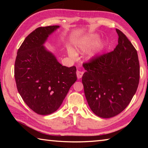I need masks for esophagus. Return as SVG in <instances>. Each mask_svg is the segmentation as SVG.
<instances>
[{
    "label": "esophagus",
    "instance_id": "1",
    "mask_svg": "<svg viewBox=\"0 0 148 148\" xmlns=\"http://www.w3.org/2000/svg\"><path fill=\"white\" fill-rule=\"evenodd\" d=\"M84 74V72L83 71H77L76 72V75H77V77L78 79L82 78V76Z\"/></svg>",
    "mask_w": 148,
    "mask_h": 148
}]
</instances>
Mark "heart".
I'll use <instances>...</instances> for the list:
<instances>
[{
    "label": "heart",
    "mask_w": 148,
    "mask_h": 148,
    "mask_svg": "<svg viewBox=\"0 0 148 148\" xmlns=\"http://www.w3.org/2000/svg\"><path fill=\"white\" fill-rule=\"evenodd\" d=\"M99 41V36L97 35H91L88 37L80 40L78 42H77L76 46L77 48L81 51H86L91 49ZM68 53L69 56L72 57H76L77 54L74 49L71 47L68 49Z\"/></svg>",
    "instance_id": "b5f03b06"
}]
</instances>
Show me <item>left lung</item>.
<instances>
[{
  "instance_id": "obj_1",
  "label": "left lung",
  "mask_w": 148,
  "mask_h": 148,
  "mask_svg": "<svg viewBox=\"0 0 148 148\" xmlns=\"http://www.w3.org/2000/svg\"><path fill=\"white\" fill-rule=\"evenodd\" d=\"M118 44L114 51L96 56L84 64L82 83L87 103L102 118L117 116L126 108L136 93L140 64L136 49L116 29Z\"/></svg>"
}]
</instances>
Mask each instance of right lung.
Returning <instances> with one entry per match:
<instances>
[{"label":"right lung","instance_id":"right-lung-1","mask_svg":"<svg viewBox=\"0 0 148 148\" xmlns=\"http://www.w3.org/2000/svg\"><path fill=\"white\" fill-rule=\"evenodd\" d=\"M59 27H38L32 31L20 46L15 62L17 91L27 106L40 115L57 111L77 79L76 66H62L44 46Z\"/></svg>","mask_w":148,"mask_h":148}]
</instances>
